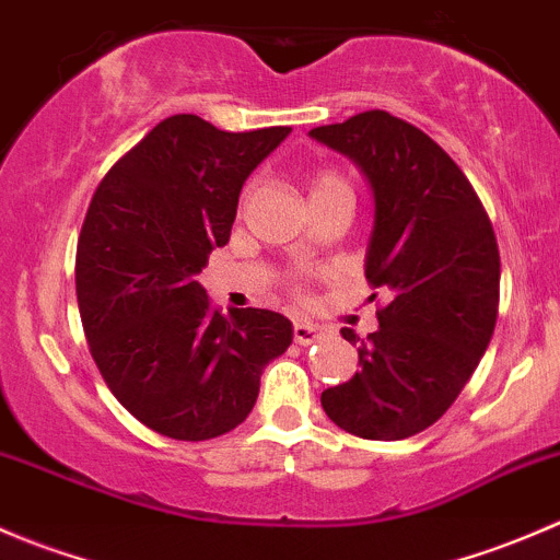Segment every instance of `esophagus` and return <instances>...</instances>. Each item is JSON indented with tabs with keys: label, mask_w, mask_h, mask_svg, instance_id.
Wrapping results in <instances>:
<instances>
[{
	"label": "esophagus",
	"mask_w": 560,
	"mask_h": 560,
	"mask_svg": "<svg viewBox=\"0 0 560 560\" xmlns=\"http://www.w3.org/2000/svg\"><path fill=\"white\" fill-rule=\"evenodd\" d=\"M327 338V327L316 325V322H295V341L301 343V347H308V343H316V341H325Z\"/></svg>",
	"instance_id": "34e87169"
}]
</instances>
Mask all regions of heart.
Listing matches in <instances>:
<instances>
[{
	"label": "heart",
	"instance_id": "b5f03b06",
	"mask_svg": "<svg viewBox=\"0 0 560 560\" xmlns=\"http://www.w3.org/2000/svg\"><path fill=\"white\" fill-rule=\"evenodd\" d=\"M336 175H330V173H325V175H319V178H316V184H314V189L316 186H325V184H336Z\"/></svg>",
	"mask_w": 560,
	"mask_h": 560
}]
</instances>
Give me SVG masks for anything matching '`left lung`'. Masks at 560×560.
Masks as SVG:
<instances>
[{
    "instance_id": "8db88e82",
    "label": "left lung",
    "mask_w": 560,
    "mask_h": 560,
    "mask_svg": "<svg viewBox=\"0 0 560 560\" xmlns=\"http://www.w3.org/2000/svg\"><path fill=\"white\" fill-rule=\"evenodd\" d=\"M316 143L349 156L374 195L365 279L389 303L360 371L322 393L325 415L360 439L398 442L439 420L493 338L501 259L493 224L447 151L385 110L312 129Z\"/></svg>"
}]
</instances>
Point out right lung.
<instances>
[{"instance_id":"1","label":"right lung","mask_w":560,"mask_h":560,"mask_svg":"<svg viewBox=\"0 0 560 560\" xmlns=\"http://www.w3.org/2000/svg\"><path fill=\"white\" fill-rule=\"evenodd\" d=\"M290 132H224L178 113L94 191L75 257L83 330L118 404L162 436L206 442L238 428L265 365L292 343L284 314L224 316L197 281L230 241L244 180Z\"/></svg>"}]
</instances>
